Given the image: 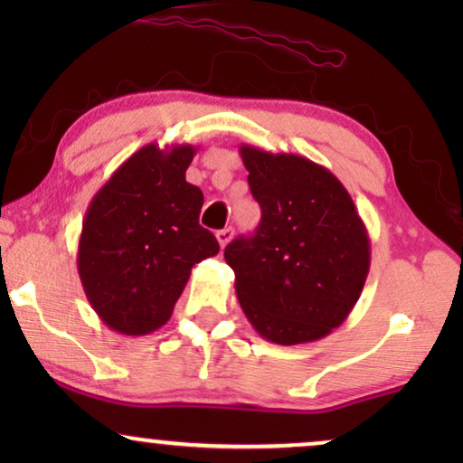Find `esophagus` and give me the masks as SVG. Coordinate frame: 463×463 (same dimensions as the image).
Returning a JSON list of instances; mask_svg holds the SVG:
<instances>
[{"instance_id":"esophagus-1","label":"esophagus","mask_w":463,"mask_h":463,"mask_svg":"<svg viewBox=\"0 0 463 463\" xmlns=\"http://www.w3.org/2000/svg\"><path fill=\"white\" fill-rule=\"evenodd\" d=\"M232 236H233V230H232V227H225V230H221V232H217V240H219L221 249H225V246H227V244H230V240H232Z\"/></svg>"}]
</instances>
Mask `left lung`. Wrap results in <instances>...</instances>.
Returning a JSON list of instances; mask_svg holds the SVG:
<instances>
[{"label": "left lung", "instance_id": "obj_1", "mask_svg": "<svg viewBox=\"0 0 463 463\" xmlns=\"http://www.w3.org/2000/svg\"><path fill=\"white\" fill-rule=\"evenodd\" d=\"M261 223L225 246L240 307L278 345L326 337L356 306L371 268L369 232L331 170L303 156L240 145Z\"/></svg>", "mask_w": 463, "mask_h": 463}]
</instances>
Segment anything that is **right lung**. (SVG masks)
<instances>
[{"label": "right lung", "instance_id": "add662e5", "mask_svg": "<svg viewBox=\"0 0 463 463\" xmlns=\"http://www.w3.org/2000/svg\"><path fill=\"white\" fill-rule=\"evenodd\" d=\"M194 145H145L86 208L78 274L105 326L128 337L166 325L192 268L219 242L200 225L204 195L185 181Z\"/></svg>", "mask_w": 463, "mask_h": 463}]
</instances>
